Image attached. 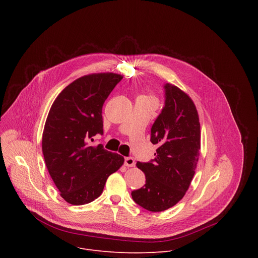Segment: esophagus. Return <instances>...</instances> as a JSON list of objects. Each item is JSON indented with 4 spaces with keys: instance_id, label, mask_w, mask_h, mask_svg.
<instances>
[{
    "instance_id": "34e87169",
    "label": "esophagus",
    "mask_w": 258,
    "mask_h": 258,
    "mask_svg": "<svg viewBox=\"0 0 258 258\" xmlns=\"http://www.w3.org/2000/svg\"><path fill=\"white\" fill-rule=\"evenodd\" d=\"M124 164L127 167H133V166H135L136 162H135V159L133 157H125L124 158Z\"/></svg>"
}]
</instances>
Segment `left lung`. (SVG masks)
<instances>
[{
    "instance_id": "1",
    "label": "left lung",
    "mask_w": 258,
    "mask_h": 258,
    "mask_svg": "<svg viewBox=\"0 0 258 258\" xmlns=\"http://www.w3.org/2000/svg\"><path fill=\"white\" fill-rule=\"evenodd\" d=\"M164 107L151 127L155 158L137 162L145 186L132 192L143 208L158 212L175 205L188 191L199 159L200 122L192 99L177 87L164 85Z\"/></svg>"
}]
</instances>
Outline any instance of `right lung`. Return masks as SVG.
Instances as JSON below:
<instances>
[{
    "label": "right lung",
    "instance_id": "1",
    "mask_svg": "<svg viewBox=\"0 0 258 258\" xmlns=\"http://www.w3.org/2000/svg\"><path fill=\"white\" fill-rule=\"evenodd\" d=\"M122 80L116 73H94L68 85L49 111L42 148L48 171L61 197L72 205H84L103 192L108 176L124 159L93 146V137L103 134L102 107Z\"/></svg>",
    "mask_w": 258,
    "mask_h": 258
}]
</instances>
